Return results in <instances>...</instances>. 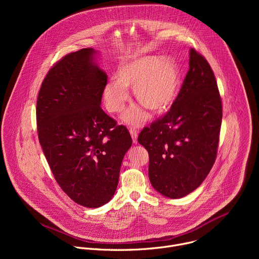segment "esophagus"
<instances>
[{
	"label": "esophagus",
	"mask_w": 259,
	"mask_h": 259,
	"mask_svg": "<svg viewBox=\"0 0 259 259\" xmlns=\"http://www.w3.org/2000/svg\"><path fill=\"white\" fill-rule=\"evenodd\" d=\"M130 134L132 136V140L134 143H137V137H138V130L136 128H130L129 129Z\"/></svg>",
	"instance_id": "1"
}]
</instances>
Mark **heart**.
<instances>
[{
  "mask_svg": "<svg viewBox=\"0 0 259 259\" xmlns=\"http://www.w3.org/2000/svg\"><path fill=\"white\" fill-rule=\"evenodd\" d=\"M181 85L180 69L170 56L146 55L122 62L116 72V81L106 83L103 100L107 112L121 114L129 101L128 89H134V97L155 114L166 112L178 96ZM141 106H134L126 113L124 121L140 125L147 119Z\"/></svg>",
  "mask_w": 259,
  "mask_h": 259,
  "instance_id": "obj_1",
  "label": "heart"
}]
</instances>
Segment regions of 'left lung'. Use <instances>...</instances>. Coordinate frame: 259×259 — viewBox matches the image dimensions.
I'll return each instance as SVG.
<instances>
[{"mask_svg":"<svg viewBox=\"0 0 259 259\" xmlns=\"http://www.w3.org/2000/svg\"><path fill=\"white\" fill-rule=\"evenodd\" d=\"M221 119L214 72L192 48L190 69L170 110L138 135L149 152V177L157 192L179 199L204 181L216 159Z\"/></svg>","mask_w":259,"mask_h":259,"instance_id":"1","label":"left lung"}]
</instances>
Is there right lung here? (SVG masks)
I'll return each instance as SVG.
<instances>
[{
    "label": "right lung",
    "mask_w": 259,
    "mask_h": 259,
    "mask_svg": "<svg viewBox=\"0 0 259 259\" xmlns=\"http://www.w3.org/2000/svg\"><path fill=\"white\" fill-rule=\"evenodd\" d=\"M95 53L84 48L63 56L48 71L36 99L39 141L54 178L87 208L113 198L132 144L127 128L100 107L107 76Z\"/></svg>",
    "instance_id": "obj_1"
}]
</instances>
